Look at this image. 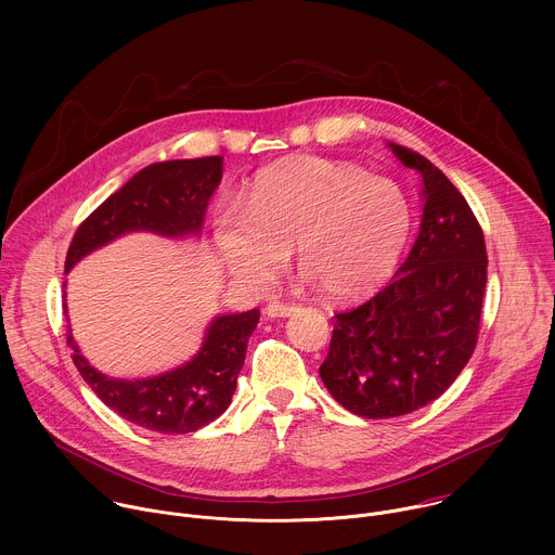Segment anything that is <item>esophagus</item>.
I'll return each mask as SVG.
<instances>
[{"label":"esophagus","mask_w":555,"mask_h":555,"mask_svg":"<svg viewBox=\"0 0 555 555\" xmlns=\"http://www.w3.org/2000/svg\"><path fill=\"white\" fill-rule=\"evenodd\" d=\"M298 307L296 305H283V302H270L266 307V315L268 319H287Z\"/></svg>","instance_id":"obj_1"}]
</instances>
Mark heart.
<instances>
[{"mask_svg": "<svg viewBox=\"0 0 555 555\" xmlns=\"http://www.w3.org/2000/svg\"><path fill=\"white\" fill-rule=\"evenodd\" d=\"M411 230V202L392 180L305 155L263 171L244 208H223L215 240L228 270L253 287H266L296 246L330 296L351 300L392 274Z\"/></svg>", "mask_w": 555, "mask_h": 555, "instance_id": "1", "label": "heart"}]
</instances>
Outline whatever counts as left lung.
Here are the masks:
<instances>
[{"instance_id":"8db88e82","label":"left lung","mask_w":555,"mask_h":555,"mask_svg":"<svg viewBox=\"0 0 555 555\" xmlns=\"http://www.w3.org/2000/svg\"><path fill=\"white\" fill-rule=\"evenodd\" d=\"M424 182L417 240L395 281L336 313L321 377L334 400L364 420L424 409L474 353L488 283L483 230L459 189L417 151L388 142Z\"/></svg>"}]
</instances>
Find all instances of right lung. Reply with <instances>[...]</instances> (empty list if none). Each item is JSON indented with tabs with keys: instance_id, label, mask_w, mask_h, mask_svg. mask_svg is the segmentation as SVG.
I'll return each mask as SVG.
<instances>
[{
	"instance_id": "obj_1",
	"label": "right lung",
	"mask_w": 555,
	"mask_h": 555,
	"mask_svg": "<svg viewBox=\"0 0 555 555\" xmlns=\"http://www.w3.org/2000/svg\"><path fill=\"white\" fill-rule=\"evenodd\" d=\"M221 173V155L149 165L76 228L65 257V274L86 255L127 232L149 230L165 236L199 232ZM257 323L259 309L217 315L189 362L140 379L109 377L90 366L69 327L67 345L74 349L72 360L78 373L122 420L151 433L186 435L215 422L230 406Z\"/></svg>"
}]
</instances>
